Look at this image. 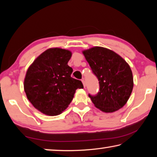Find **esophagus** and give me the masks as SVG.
<instances>
[{"label": "esophagus", "mask_w": 157, "mask_h": 157, "mask_svg": "<svg viewBox=\"0 0 157 157\" xmlns=\"http://www.w3.org/2000/svg\"><path fill=\"white\" fill-rule=\"evenodd\" d=\"M82 83H83L84 87H86V83H85V81H84V79H82Z\"/></svg>", "instance_id": "1"}]
</instances>
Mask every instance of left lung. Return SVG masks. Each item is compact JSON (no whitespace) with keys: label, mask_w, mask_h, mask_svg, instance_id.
I'll use <instances>...</instances> for the list:
<instances>
[{"label":"left lung","mask_w":157,"mask_h":157,"mask_svg":"<svg viewBox=\"0 0 157 157\" xmlns=\"http://www.w3.org/2000/svg\"><path fill=\"white\" fill-rule=\"evenodd\" d=\"M82 52L99 81V92L89 94L95 107L106 113L120 109L129 100L134 86L129 64L117 53L103 47L95 46Z\"/></svg>","instance_id":"obj_1"}]
</instances>
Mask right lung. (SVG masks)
I'll return each instance as SVG.
<instances>
[{"label":"right lung","mask_w":157,"mask_h":157,"mask_svg":"<svg viewBox=\"0 0 157 157\" xmlns=\"http://www.w3.org/2000/svg\"><path fill=\"white\" fill-rule=\"evenodd\" d=\"M72 53L68 50L49 48L28 68L24 79L28 99L37 110L48 116H57L68 107L76 89H83L78 79L71 78L68 65Z\"/></svg>","instance_id":"right-lung-1"}]
</instances>
